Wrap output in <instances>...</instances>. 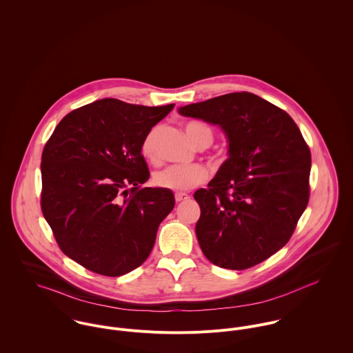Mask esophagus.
Wrapping results in <instances>:
<instances>
[{"mask_svg": "<svg viewBox=\"0 0 353 353\" xmlns=\"http://www.w3.org/2000/svg\"><path fill=\"white\" fill-rule=\"evenodd\" d=\"M190 197L188 196V194H185V193H176L175 194V200H176V202H181V201H186V200H189Z\"/></svg>", "mask_w": 353, "mask_h": 353, "instance_id": "obj_1", "label": "esophagus"}]
</instances>
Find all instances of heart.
<instances>
[{
  "mask_svg": "<svg viewBox=\"0 0 353 353\" xmlns=\"http://www.w3.org/2000/svg\"><path fill=\"white\" fill-rule=\"evenodd\" d=\"M185 130L188 137L192 140L194 145H197L203 137H209L212 140V132L201 123H189L186 125ZM156 134H157V129L154 128L145 136L143 141L141 152L147 159L154 157ZM208 175H209L208 170L200 164H193V165L172 164L159 170L153 176V182L159 188H164L174 192H186L197 185L203 183L208 179Z\"/></svg>",
  "mask_w": 353,
  "mask_h": 353,
  "instance_id": "heart-1",
  "label": "heart"
}]
</instances>
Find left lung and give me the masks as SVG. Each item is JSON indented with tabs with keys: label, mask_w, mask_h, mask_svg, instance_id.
<instances>
[{
	"label": "left lung",
	"mask_w": 353,
	"mask_h": 353,
	"mask_svg": "<svg viewBox=\"0 0 353 353\" xmlns=\"http://www.w3.org/2000/svg\"><path fill=\"white\" fill-rule=\"evenodd\" d=\"M183 117L217 125L228 159L208 189L196 234L214 265L242 270L279 252L308 203L311 154L294 119L250 92H234L178 108Z\"/></svg>",
	"instance_id": "8db88e82"
}]
</instances>
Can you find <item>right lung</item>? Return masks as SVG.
<instances>
[{"label": "right lung", "instance_id": "right-lung-1", "mask_svg": "<svg viewBox=\"0 0 353 353\" xmlns=\"http://www.w3.org/2000/svg\"><path fill=\"white\" fill-rule=\"evenodd\" d=\"M174 104L105 98L65 115L42 153V212L63 254L103 276L139 268L175 197L150 179L141 145Z\"/></svg>", "mask_w": 353, "mask_h": 353}]
</instances>
